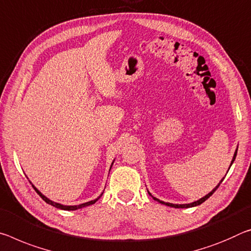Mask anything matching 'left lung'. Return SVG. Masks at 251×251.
<instances>
[{"label": "left lung", "instance_id": "obj_1", "mask_svg": "<svg viewBox=\"0 0 251 251\" xmlns=\"http://www.w3.org/2000/svg\"><path fill=\"white\" fill-rule=\"evenodd\" d=\"M237 151H238V149L236 150V152H234V154H233V157H232V161H231V164H230V166L232 165V163H233V161L236 160V156H237ZM230 166H229V169H230ZM229 171V170H228ZM228 173V172H226ZM225 178V177H224ZM224 178H222V180L219 182V184L216 186V188H214L211 192L210 193H208L206 194V196H204L203 198H201V199H199V200H197V201H194V202H192V203H186V204H174V203H169V202H164V201H161V200H158L157 198H154L152 194H151L149 191H147V192H149V194L151 197H152L155 201H157V202H160V203H162V204H165V205H168V206H172V208H182V209H185V208H192V206H197V205H200L201 203H203V202L205 201V200H208V199L212 196V194L214 193V191H216L218 188H219V185L221 184V182L224 181Z\"/></svg>", "mask_w": 251, "mask_h": 251}]
</instances>
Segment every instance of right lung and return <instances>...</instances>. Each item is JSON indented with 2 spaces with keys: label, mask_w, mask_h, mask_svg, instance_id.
I'll use <instances>...</instances> for the list:
<instances>
[{
  "label": "right lung",
  "mask_w": 251,
  "mask_h": 251,
  "mask_svg": "<svg viewBox=\"0 0 251 251\" xmlns=\"http://www.w3.org/2000/svg\"><path fill=\"white\" fill-rule=\"evenodd\" d=\"M113 164H114V162L111 163V166H113ZM111 166H110V169H111ZM32 186H33V189L35 190V192H37L40 197L42 198V200H45L48 204H51V205H53L54 208H57V209H61V210H67V211H74V210H78V209H81V208H85V206H88V205H91V204H94L95 202L96 201H98V199L100 198L101 196H102V192L100 196H99L97 199H95V200H91V201H89V202H85V203H81V204H79V205H63V204H60V203H57V202H53V201H51L50 199H48L47 197H45L43 196V194L40 192V191L35 188V186L32 184Z\"/></svg>",
  "instance_id": "add662e5"
}]
</instances>
